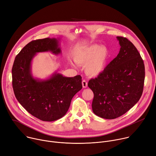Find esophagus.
I'll use <instances>...</instances> for the list:
<instances>
[{"label": "esophagus", "mask_w": 156, "mask_h": 156, "mask_svg": "<svg viewBox=\"0 0 156 156\" xmlns=\"http://www.w3.org/2000/svg\"><path fill=\"white\" fill-rule=\"evenodd\" d=\"M82 87H83V88H86V87H87V85H88L87 82V81H86L85 80H82Z\"/></svg>", "instance_id": "esophagus-1"}]
</instances>
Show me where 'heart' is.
Segmentation results:
<instances>
[{"label": "heart", "instance_id": "heart-1", "mask_svg": "<svg viewBox=\"0 0 156 156\" xmlns=\"http://www.w3.org/2000/svg\"><path fill=\"white\" fill-rule=\"evenodd\" d=\"M108 59V51L103 46L91 45L79 51L74 56L78 65L85 66V72L90 76H97L103 72Z\"/></svg>", "mask_w": 156, "mask_h": 156}]
</instances>
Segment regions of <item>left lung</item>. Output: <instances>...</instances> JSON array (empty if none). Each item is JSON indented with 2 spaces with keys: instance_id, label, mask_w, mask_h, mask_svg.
<instances>
[{
  "instance_id": "8db88e82",
  "label": "left lung",
  "mask_w": 156,
  "mask_h": 156,
  "mask_svg": "<svg viewBox=\"0 0 156 156\" xmlns=\"http://www.w3.org/2000/svg\"><path fill=\"white\" fill-rule=\"evenodd\" d=\"M116 38L121 46L118 55L88 83L94 94L93 112L108 119L123 115L139 101L145 77L144 62L136 48L126 38Z\"/></svg>"
}]
</instances>
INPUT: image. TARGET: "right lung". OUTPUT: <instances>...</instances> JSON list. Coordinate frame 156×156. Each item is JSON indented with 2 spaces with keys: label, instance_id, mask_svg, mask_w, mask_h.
<instances>
[{
  "label": "right lung",
  "instance_id": "right-lung-1",
  "mask_svg": "<svg viewBox=\"0 0 156 156\" xmlns=\"http://www.w3.org/2000/svg\"><path fill=\"white\" fill-rule=\"evenodd\" d=\"M59 38L34 40L16 55L12 67V86L16 98L31 115L44 122H53L64 116L73 97L82 89V77H64L55 73L48 79L34 78L31 61L38 53H61Z\"/></svg>",
  "mask_w": 156,
  "mask_h": 156
}]
</instances>
